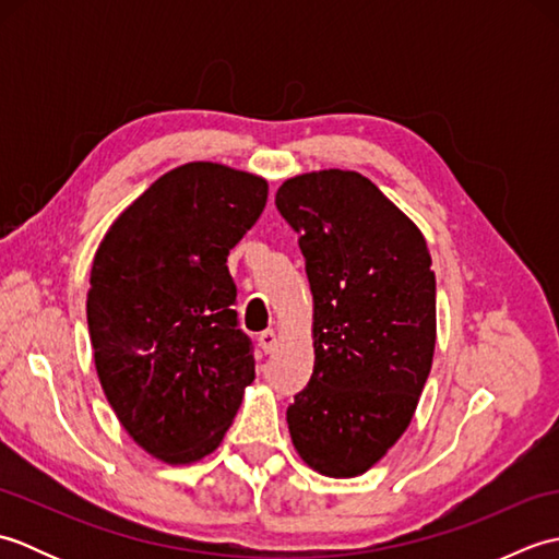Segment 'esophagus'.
<instances>
[{"label": "esophagus", "mask_w": 559, "mask_h": 559, "mask_svg": "<svg viewBox=\"0 0 559 559\" xmlns=\"http://www.w3.org/2000/svg\"><path fill=\"white\" fill-rule=\"evenodd\" d=\"M259 346H261V350H264V353L269 355V353L276 350V346H278V336L273 334V331H264V334H259Z\"/></svg>", "instance_id": "34e87169"}]
</instances>
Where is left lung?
Returning <instances> with one entry per match:
<instances>
[{"instance_id":"obj_1","label":"left lung","mask_w":559,"mask_h":559,"mask_svg":"<svg viewBox=\"0 0 559 559\" xmlns=\"http://www.w3.org/2000/svg\"><path fill=\"white\" fill-rule=\"evenodd\" d=\"M276 206L298 233L314 302V372L286 413L293 447L322 476H362L406 432L430 374V249L353 170L295 175Z\"/></svg>"}]
</instances>
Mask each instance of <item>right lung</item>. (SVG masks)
<instances>
[{
    "label": "right lung",
    "mask_w": 559,
    "mask_h": 559,
    "mask_svg": "<svg viewBox=\"0 0 559 559\" xmlns=\"http://www.w3.org/2000/svg\"><path fill=\"white\" fill-rule=\"evenodd\" d=\"M266 197L264 177L185 163L117 216L93 257L86 314L100 386L127 435L170 466L216 451L254 382L225 261Z\"/></svg>",
    "instance_id": "1"
}]
</instances>
